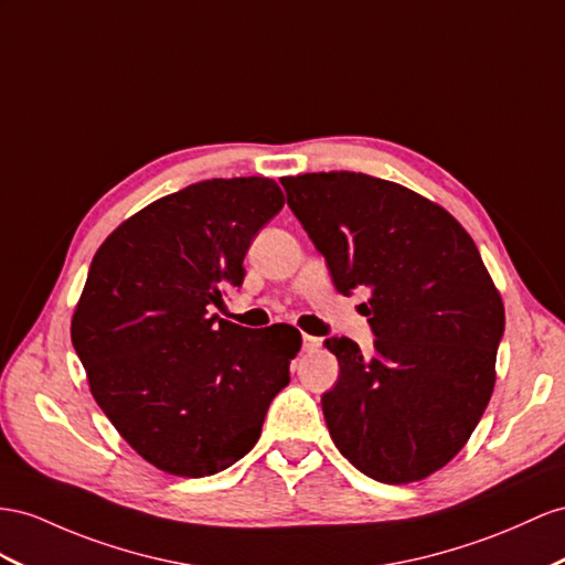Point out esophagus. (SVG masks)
Returning <instances> with one entry per match:
<instances>
[{
	"label": "esophagus",
	"instance_id": "esophagus-1",
	"mask_svg": "<svg viewBox=\"0 0 565 565\" xmlns=\"http://www.w3.org/2000/svg\"><path fill=\"white\" fill-rule=\"evenodd\" d=\"M322 345V339H317V337H310V334H302V351H308V353H312V351H317Z\"/></svg>",
	"mask_w": 565,
	"mask_h": 565
}]
</instances>
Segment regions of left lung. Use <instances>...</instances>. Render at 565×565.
I'll return each instance as SVG.
<instances>
[{
	"label": "left lung",
	"instance_id": "1",
	"mask_svg": "<svg viewBox=\"0 0 565 565\" xmlns=\"http://www.w3.org/2000/svg\"><path fill=\"white\" fill-rule=\"evenodd\" d=\"M337 291H367L374 349H327L339 380L322 411L339 451L384 484L425 480L480 423L497 382L503 302L475 241L437 202L355 171L281 179Z\"/></svg>",
	"mask_w": 565,
	"mask_h": 565
}]
</instances>
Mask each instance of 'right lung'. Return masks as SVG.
<instances>
[{"label":"right lung","instance_id":"obj_1","mask_svg":"<svg viewBox=\"0 0 565 565\" xmlns=\"http://www.w3.org/2000/svg\"><path fill=\"white\" fill-rule=\"evenodd\" d=\"M281 207L265 177L200 181L128 216L93 257L71 341L109 423L169 475L234 466L291 380L296 327L210 315L243 284L245 253Z\"/></svg>","mask_w":565,"mask_h":565}]
</instances>
